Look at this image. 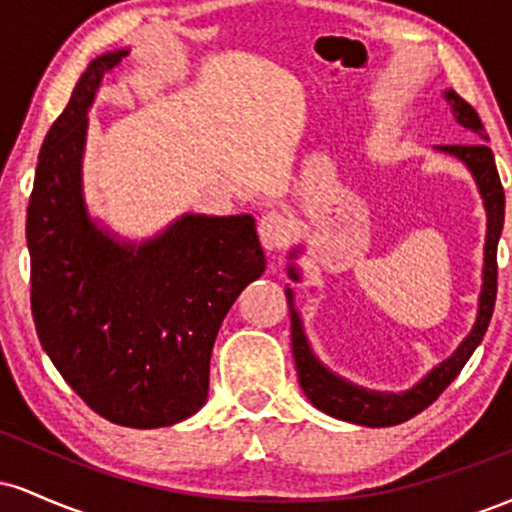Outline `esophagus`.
Here are the masks:
<instances>
[{
    "label": "esophagus",
    "mask_w": 512,
    "mask_h": 512,
    "mask_svg": "<svg viewBox=\"0 0 512 512\" xmlns=\"http://www.w3.org/2000/svg\"><path fill=\"white\" fill-rule=\"evenodd\" d=\"M257 231H260V240L264 248L276 250L281 248V245L289 243L291 219L286 214H281V211H267V214L260 219Z\"/></svg>",
    "instance_id": "1"
}]
</instances>
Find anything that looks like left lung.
<instances>
[{
    "label": "left lung",
    "mask_w": 512,
    "mask_h": 512,
    "mask_svg": "<svg viewBox=\"0 0 512 512\" xmlns=\"http://www.w3.org/2000/svg\"><path fill=\"white\" fill-rule=\"evenodd\" d=\"M452 105V115L457 117L462 127H467L479 142L474 144H448L438 146L440 151H448V154L457 156L462 163H467V168L472 170L474 180H477L481 197H484L486 216V252H484V286H481L479 296V315L474 322V330L469 332V337L460 344V349L452 354L448 361L440 363L438 368H433L431 373L421 380L419 385L411 387L404 395H380V392H368L361 387L346 383V380L337 378L330 373L310 351L308 339L303 334L301 317H298L296 308H293V293L286 289V298H289V313H291V346H293V358H296V370H298V383H301L303 392L308 395L310 402L317 409H322L325 414L334 416V419L351 421V424L361 426H397L402 421H409L411 416H416L419 411L431 407L436 399L443 395V390L452 380L460 375L464 363L469 361V356L474 354L481 339H484L486 330H489V322L493 315V305H496V291H498V238L503 231V216H505V192L498 178L496 161H493V151L486 146V129L481 125L479 113L472 108L464 98L457 96L455 91L445 93ZM293 279H298V274L291 269Z\"/></svg>",
    "instance_id": "obj_1"
}]
</instances>
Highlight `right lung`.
<instances>
[{
  "label": "right lung",
  "mask_w": 512,
  "mask_h": 512,
  "mask_svg": "<svg viewBox=\"0 0 512 512\" xmlns=\"http://www.w3.org/2000/svg\"><path fill=\"white\" fill-rule=\"evenodd\" d=\"M125 55L88 64L40 149L26 219L31 310L40 344L88 407L113 424L158 428L207 402L214 339L264 272V252L248 214H187L139 248L88 219L86 110Z\"/></svg>",
  "instance_id": "right-lung-1"
}]
</instances>
